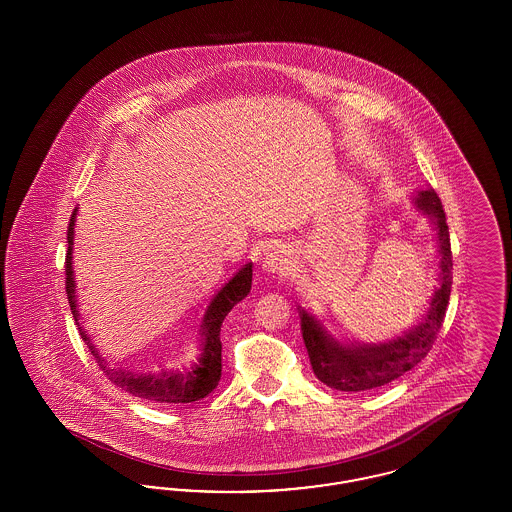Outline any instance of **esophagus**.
I'll use <instances>...</instances> for the list:
<instances>
[{"instance_id":"1","label":"esophagus","mask_w":512,"mask_h":512,"mask_svg":"<svg viewBox=\"0 0 512 512\" xmlns=\"http://www.w3.org/2000/svg\"><path fill=\"white\" fill-rule=\"evenodd\" d=\"M290 265H292L290 255L286 251H282V249L268 251L267 257L263 261V268L270 272V274H274V276H286L288 270H290Z\"/></svg>"}]
</instances>
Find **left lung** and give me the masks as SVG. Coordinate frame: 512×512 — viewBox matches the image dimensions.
I'll return each mask as SVG.
<instances>
[{"instance_id": "left-lung-1", "label": "left lung", "mask_w": 512, "mask_h": 512, "mask_svg": "<svg viewBox=\"0 0 512 512\" xmlns=\"http://www.w3.org/2000/svg\"><path fill=\"white\" fill-rule=\"evenodd\" d=\"M413 201L436 230L439 257L438 288L418 326L386 343H347L334 338L313 313L297 307L313 372L320 382L334 390L365 391L386 386L418 365L436 341L453 284L449 228L441 199L432 188L420 190Z\"/></svg>"}]
</instances>
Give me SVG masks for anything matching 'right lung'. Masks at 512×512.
Returning a JSON list of instances; mask_svg holds the SVG:
<instances>
[{"label": "right lung", "mask_w": 512, "mask_h": 512, "mask_svg": "<svg viewBox=\"0 0 512 512\" xmlns=\"http://www.w3.org/2000/svg\"><path fill=\"white\" fill-rule=\"evenodd\" d=\"M78 207L71 215V222L67 228V259H65V274H67V297L71 305V313L78 324V330L86 345L90 347L92 355L96 357L99 368L107 374V378L121 390L132 393L134 397L147 399L153 403H194L207 397L211 391L219 386L220 370H222V343H220V326L226 315L238 305L251 290V276L253 265L247 263L240 268L213 297L209 303L201 326H199V357L194 365L186 370H172V372H157V374H134L130 370H117L107 365V361L99 355V349L88 338L84 328L80 326V311L76 303V282L73 270L74 222H76Z\"/></svg>", "instance_id": "add662e5"}]
</instances>
